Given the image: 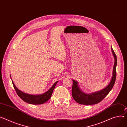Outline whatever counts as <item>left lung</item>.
<instances>
[{"mask_svg":"<svg viewBox=\"0 0 127 127\" xmlns=\"http://www.w3.org/2000/svg\"><path fill=\"white\" fill-rule=\"evenodd\" d=\"M112 53L114 58V64L113 67L112 76L109 84L103 90L87 94L82 92L78 86V82L73 80L72 86V96L73 99L78 103L82 105H94L100 102L104 97L109 94L114 86L116 76V67L117 65V58L112 47H111Z\"/></svg>","mask_w":127,"mask_h":127,"instance_id":"left-lung-1","label":"left lung"}]
</instances>
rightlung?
<instances>
[{
    "mask_svg": "<svg viewBox=\"0 0 127 127\" xmlns=\"http://www.w3.org/2000/svg\"><path fill=\"white\" fill-rule=\"evenodd\" d=\"M12 81L13 86L14 87V89L17 95H18V96L24 102L28 104H32L34 105L42 104L49 100V99L50 98L52 95V93L53 92L55 87L57 83L58 82V81L55 82L51 88L44 94H40V95H30V94L24 93L21 92L20 90H19L15 85L12 79Z\"/></svg>",
    "mask_w": 127,
    "mask_h": 127,
    "instance_id": "obj_1",
    "label": "right lung"
}]
</instances>
